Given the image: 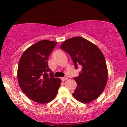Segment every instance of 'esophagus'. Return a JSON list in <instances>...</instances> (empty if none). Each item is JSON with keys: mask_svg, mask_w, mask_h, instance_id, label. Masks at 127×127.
I'll return each mask as SVG.
<instances>
[{"mask_svg": "<svg viewBox=\"0 0 127 127\" xmlns=\"http://www.w3.org/2000/svg\"><path fill=\"white\" fill-rule=\"evenodd\" d=\"M67 78H68V77H67V76L66 75V76H65V77H62V79H61V80H62V81H64L66 80L67 79Z\"/></svg>", "mask_w": 127, "mask_h": 127, "instance_id": "esophagus-1", "label": "esophagus"}]
</instances>
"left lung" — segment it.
<instances>
[{"instance_id":"8db88e82","label":"left lung","mask_w":127,"mask_h":127,"mask_svg":"<svg viewBox=\"0 0 127 127\" xmlns=\"http://www.w3.org/2000/svg\"><path fill=\"white\" fill-rule=\"evenodd\" d=\"M61 48L68 53L75 69L81 66L78 77H74L77 87L74 98L84 103L96 99L105 89L107 69L104 55L98 47L81 37H74L62 43Z\"/></svg>"}]
</instances>
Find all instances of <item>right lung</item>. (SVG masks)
Instances as JSON below:
<instances>
[{
    "instance_id": "right-lung-1",
    "label": "right lung",
    "mask_w": 127,
    "mask_h": 127,
    "mask_svg": "<svg viewBox=\"0 0 127 127\" xmlns=\"http://www.w3.org/2000/svg\"><path fill=\"white\" fill-rule=\"evenodd\" d=\"M57 42L43 40L25 50L19 61L17 78L22 91L33 101L48 103L58 93L61 80L54 77L48 58Z\"/></svg>"
}]
</instances>
